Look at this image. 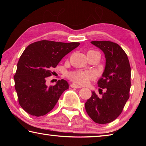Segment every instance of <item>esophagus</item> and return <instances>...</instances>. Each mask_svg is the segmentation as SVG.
<instances>
[{
	"label": "esophagus",
	"instance_id": "1",
	"mask_svg": "<svg viewBox=\"0 0 146 146\" xmlns=\"http://www.w3.org/2000/svg\"><path fill=\"white\" fill-rule=\"evenodd\" d=\"M70 86H71V88H82L80 86H78L77 84H71L70 85Z\"/></svg>",
	"mask_w": 146,
	"mask_h": 146
}]
</instances>
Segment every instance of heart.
<instances>
[{
	"label": "heart",
	"mask_w": 146,
	"mask_h": 146,
	"mask_svg": "<svg viewBox=\"0 0 146 146\" xmlns=\"http://www.w3.org/2000/svg\"><path fill=\"white\" fill-rule=\"evenodd\" d=\"M70 78L74 82L80 84H86L90 80L93 78V76L91 73L77 71L70 74Z\"/></svg>",
	"instance_id": "heart-1"
}]
</instances>
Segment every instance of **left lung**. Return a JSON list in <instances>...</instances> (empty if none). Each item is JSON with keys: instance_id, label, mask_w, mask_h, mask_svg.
Returning <instances> with one entry per match:
<instances>
[{"instance_id": "1", "label": "left lung", "mask_w": 146, "mask_h": 146, "mask_svg": "<svg viewBox=\"0 0 146 146\" xmlns=\"http://www.w3.org/2000/svg\"><path fill=\"white\" fill-rule=\"evenodd\" d=\"M105 55L106 66L98 87L104 89L99 98L95 91L85 103L86 112L94 122L104 124L115 120L122 113L129 98L131 68L123 49L111 41H92ZM99 90H102L99 89Z\"/></svg>"}]
</instances>
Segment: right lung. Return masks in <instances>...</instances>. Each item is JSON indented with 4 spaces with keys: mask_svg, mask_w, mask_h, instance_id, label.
<instances>
[{
    "mask_svg": "<svg viewBox=\"0 0 146 146\" xmlns=\"http://www.w3.org/2000/svg\"><path fill=\"white\" fill-rule=\"evenodd\" d=\"M79 45V42L44 40L29 44L25 49L14 76L19 104L25 111L40 117L53 110L69 84L62 79L55 86L48 87L46 78L51 75V69L55 68L64 56Z\"/></svg>",
    "mask_w": 146,
    "mask_h": 146,
    "instance_id": "1",
    "label": "right lung"
}]
</instances>
